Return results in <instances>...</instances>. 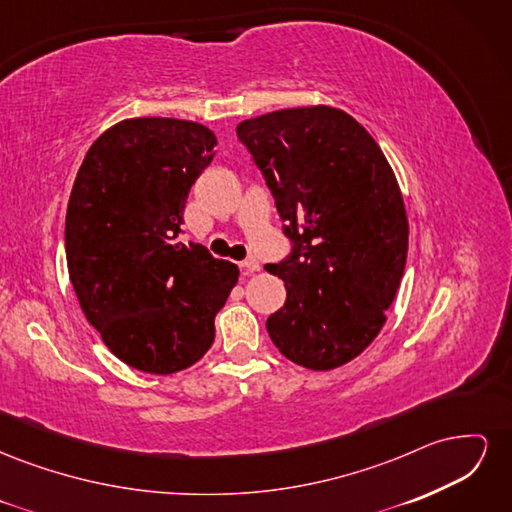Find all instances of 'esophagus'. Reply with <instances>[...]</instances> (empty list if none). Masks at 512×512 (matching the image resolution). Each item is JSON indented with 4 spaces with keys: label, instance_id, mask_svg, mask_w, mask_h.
Here are the masks:
<instances>
[{
    "label": "esophagus",
    "instance_id": "obj_1",
    "mask_svg": "<svg viewBox=\"0 0 512 512\" xmlns=\"http://www.w3.org/2000/svg\"><path fill=\"white\" fill-rule=\"evenodd\" d=\"M241 269H243L245 275H254L260 269V265H258L256 258H247V260L241 262Z\"/></svg>",
    "mask_w": 512,
    "mask_h": 512
}]
</instances>
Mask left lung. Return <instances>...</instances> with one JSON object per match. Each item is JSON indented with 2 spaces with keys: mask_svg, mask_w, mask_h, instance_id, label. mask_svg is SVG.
I'll return each mask as SVG.
<instances>
[{
  "mask_svg": "<svg viewBox=\"0 0 512 512\" xmlns=\"http://www.w3.org/2000/svg\"><path fill=\"white\" fill-rule=\"evenodd\" d=\"M237 136L294 243L267 265L286 286L267 331L292 363L342 367L378 337L404 277L408 218L393 168L359 121L324 104L245 119Z\"/></svg>",
  "mask_w": 512,
  "mask_h": 512,
  "instance_id": "1",
  "label": "left lung"
}]
</instances>
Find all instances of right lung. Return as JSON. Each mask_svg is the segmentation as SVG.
Masks as SVG:
<instances>
[{
    "label": "right lung",
    "instance_id": "obj_1",
    "mask_svg": "<svg viewBox=\"0 0 512 512\" xmlns=\"http://www.w3.org/2000/svg\"><path fill=\"white\" fill-rule=\"evenodd\" d=\"M215 145L196 121L123 119L89 147L72 185L66 260L76 299L106 348L145 374L203 359L239 282L237 265L177 239Z\"/></svg>",
    "mask_w": 512,
    "mask_h": 512
}]
</instances>
